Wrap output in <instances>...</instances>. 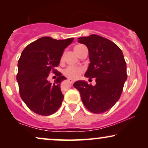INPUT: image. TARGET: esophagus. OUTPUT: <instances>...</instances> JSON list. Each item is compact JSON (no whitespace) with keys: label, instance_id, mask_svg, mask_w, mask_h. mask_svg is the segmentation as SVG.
Wrapping results in <instances>:
<instances>
[{"label":"esophagus","instance_id":"esophagus-1","mask_svg":"<svg viewBox=\"0 0 148 148\" xmlns=\"http://www.w3.org/2000/svg\"><path fill=\"white\" fill-rule=\"evenodd\" d=\"M67 80H68V82H69L71 84H73V83H74V81H73V79H70V78H69Z\"/></svg>","mask_w":148,"mask_h":148}]
</instances>
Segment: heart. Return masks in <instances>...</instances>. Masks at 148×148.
Segmentation results:
<instances>
[{
    "mask_svg": "<svg viewBox=\"0 0 148 148\" xmlns=\"http://www.w3.org/2000/svg\"><path fill=\"white\" fill-rule=\"evenodd\" d=\"M85 46L82 44H77L74 47V50L77 54L82 48H84ZM83 68L82 67H76V66H68L64 70L63 73L64 75H66L68 77L72 78V79H77L78 78L81 73L83 72Z\"/></svg>",
    "mask_w": 148,
    "mask_h": 148,
    "instance_id": "heart-1",
    "label": "heart"
}]
</instances>
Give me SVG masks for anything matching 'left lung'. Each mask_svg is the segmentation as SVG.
I'll list each match as a JSON object with an SVG mask.
<instances>
[{"label": "left lung", "instance_id": "left-lung-1", "mask_svg": "<svg viewBox=\"0 0 148 148\" xmlns=\"http://www.w3.org/2000/svg\"><path fill=\"white\" fill-rule=\"evenodd\" d=\"M88 48L90 63L85 77L96 78V86L84 81L75 82L88 110L96 114L106 112L119 100L127 80V64L116 44L96 34L78 38Z\"/></svg>", "mask_w": 148, "mask_h": 148}]
</instances>
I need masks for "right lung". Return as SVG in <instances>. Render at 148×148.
<instances>
[{"mask_svg": "<svg viewBox=\"0 0 148 148\" xmlns=\"http://www.w3.org/2000/svg\"><path fill=\"white\" fill-rule=\"evenodd\" d=\"M73 40L42 37L22 52L17 75L19 94L28 108L36 114L48 116L60 108L64 98L60 84L66 77L55 68L59 64L64 48ZM50 72L58 76L52 84L47 80Z\"/></svg>", "mask_w": 148, "mask_h": 148, "instance_id": "add662e5", "label": "right lung"}]
</instances>
